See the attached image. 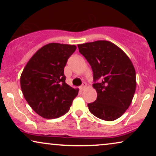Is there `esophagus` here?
Segmentation results:
<instances>
[{"label": "esophagus", "instance_id": "obj_1", "mask_svg": "<svg viewBox=\"0 0 156 156\" xmlns=\"http://www.w3.org/2000/svg\"><path fill=\"white\" fill-rule=\"evenodd\" d=\"M86 87H87V84L85 82H84L82 84V86L80 87V89H81V90H84V89L86 88Z\"/></svg>", "mask_w": 156, "mask_h": 156}]
</instances>
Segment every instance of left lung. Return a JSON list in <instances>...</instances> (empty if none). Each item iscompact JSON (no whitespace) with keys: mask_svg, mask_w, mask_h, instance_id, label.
Returning <instances> with one entry per match:
<instances>
[{"mask_svg":"<svg viewBox=\"0 0 156 156\" xmlns=\"http://www.w3.org/2000/svg\"><path fill=\"white\" fill-rule=\"evenodd\" d=\"M77 46L91 65L93 87L97 93L96 101L88 104L89 112L102 120H116L129 108L135 94L133 63L121 48L109 41L97 40Z\"/></svg>","mask_w":156,"mask_h":156,"instance_id":"8db88e82","label":"left lung"}]
</instances>
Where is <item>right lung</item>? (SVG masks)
<instances>
[{
    "instance_id": "add662e5",
    "label": "right lung",
    "mask_w": 156,
    "mask_h": 156,
    "mask_svg": "<svg viewBox=\"0 0 156 156\" xmlns=\"http://www.w3.org/2000/svg\"><path fill=\"white\" fill-rule=\"evenodd\" d=\"M74 44L49 43L39 49L27 62L20 76L25 100L38 115L57 119L69 112L79 89L65 82L64 68L76 50Z\"/></svg>"
}]
</instances>
